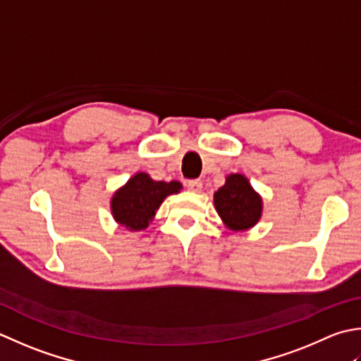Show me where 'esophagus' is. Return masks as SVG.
I'll return each mask as SVG.
<instances>
[{
	"mask_svg": "<svg viewBox=\"0 0 361 361\" xmlns=\"http://www.w3.org/2000/svg\"><path fill=\"white\" fill-rule=\"evenodd\" d=\"M187 188L190 191H195V193H200L202 190V182L200 179H193V180H188L187 182Z\"/></svg>",
	"mask_w": 361,
	"mask_h": 361,
	"instance_id": "esophagus-1",
	"label": "esophagus"
}]
</instances>
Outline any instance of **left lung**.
Masks as SVG:
<instances>
[{
    "label": "left lung",
    "instance_id": "1",
    "mask_svg": "<svg viewBox=\"0 0 361 361\" xmlns=\"http://www.w3.org/2000/svg\"><path fill=\"white\" fill-rule=\"evenodd\" d=\"M213 202L223 223L232 231H247L262 216L263 201L243 174H229L226 183L213 195Z\"/></svg>",
    "mask_w": 361,
    "mask_h": 361
}]
</instances>
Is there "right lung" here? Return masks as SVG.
Returning a JSON list of instances; mask_svg holds the SVG:
<instances>
[{"label": "right lung", "instance_id": "add662e5", "mask_svg": "<svg viewBox=\"0 0 361 361\" xmlns=\"http://www.w3.org/2000/svg\"><path fill=\"white\" fill-rule=\"evenodd\" d=\"M178 180H154L146 173H137L115 191L110 201L114 219L129 231H143L149 226L166 196L179 193Z\"/></svg>", "mask_w": 361, "mask_h": 361}]
</instances>
